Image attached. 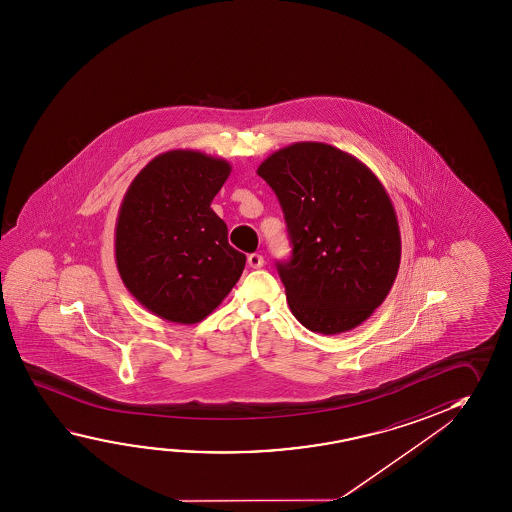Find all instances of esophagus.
<instances>
[{
  "label": "esophagus",
  "instance_id": "esophagus-1",
  "mask_svg": "<svg viewBox=\"0 0 512 512\" xmlns=\"http://www.w3.org/2000/svg\"><path fill=\"white\" fill-rule=\"evenodd\" d=\"M248 264L253 269L262 268L264 266V257L260 253H252V255H248Z\"/></svg>",
  "mask_w": 512,
  "mask_h": 512
}]
</instances>
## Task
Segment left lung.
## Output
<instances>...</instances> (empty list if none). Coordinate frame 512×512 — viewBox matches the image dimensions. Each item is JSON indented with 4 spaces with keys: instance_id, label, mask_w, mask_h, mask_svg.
Returning <instances> with one entry per match:
<instances>
[{
    "instance_id": "left-lung-1",
    "label": "left lung",
    "mask_w": 512,
    "mask_h": 512,
    "mask_svg": "<svg viewBox=\"0 0 512 512\" xmlns=\"http://www.w3.org/2000/svg\"><path fill=\"white\" fill-rule=\"evenodd\" d=\"M284 210L293 255L278 275L294 318L316 334L359 327L393 287L402 239L371 169L330 144L303 141L257 169Z\"/></svg>"
}]
</instances>
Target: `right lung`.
Listing matches in <instances>:
<instances>
[{
  "instance_id": "1",
  "label": "right lung",
  "mask_w": 512,
  "mask_h": 512,
  "mask_svg": "<svg viewBox=\"0 0 512 512\" xmlns=\"http://www.w3.org/2000/svg\"><path fill=\"white\" fill-rule=\"evenodd\" d=\"M225 159L160 153L126 189L114 248L119 277L144 309L180 325L207 318L243 273L246 257L210 203L227 182Z\"/></svg>"
}]
</instances>
